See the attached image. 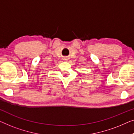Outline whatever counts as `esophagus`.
<instances>
[{
  "mask_svg": "<svg viewBox=\"0 0 134 134\" xmlns=\"http://www.w3.org/2000/svg\"><path fill=\"white\" fill-rule=\"evenodd\" d=\"M64 60H67L66 58H64Z\"/></svg>",
  "mask_w": 134,
  "mask_h": 134,
  "instance_id": "esophagus-1",
  "label": "esophagus"
}]
</instances>
